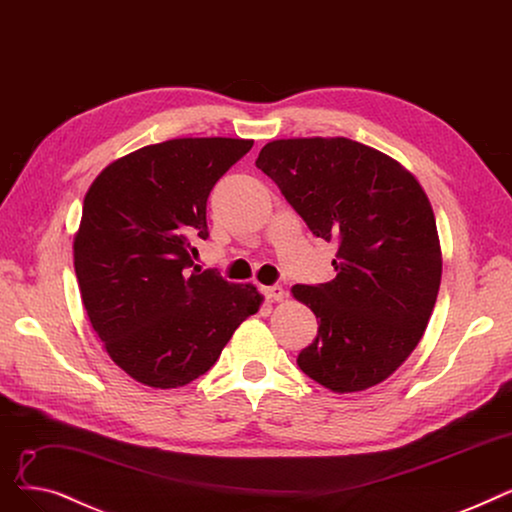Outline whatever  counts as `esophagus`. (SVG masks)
Here are the masks:
<instances>
[{
  "label": "esophagus",
  "instance_id": "esophagus-1",
  "mask_svg": "<svg viewBox=\"0 0 512 512\" xmlns=\"http://www.w3.org/2000/svg\"><path fill=\"white\" fill-rule=\"evenodd\" d=\"M262 294L266 296V300L271 302H281L285 298V289L281 285H271V287H264Z\"/></svg>",
  "mask_w": 512,
  "mask_h": 512
}]
</instances>
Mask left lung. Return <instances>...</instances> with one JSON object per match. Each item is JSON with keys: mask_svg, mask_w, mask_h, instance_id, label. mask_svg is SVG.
Masks as SVG:
<instances>
[{"mask_svg": "<svg viewBox=\"0 0 512 512\" xmlns=\"http://www.w3.org/2000/svg\"><path fill=\"white\" fill-rule=\"evenodd\" d=\"M256 166L316 237L339 243L333 281L291 287L319 319L298 367L335 394L385 381L421 342L442 281L423 187L394 158L346 137L277 139Z\"/></svg>", "mask_w": 512, "mask_h": 512, "instance_id": "obj_1", "label": "left lung"}]
</instances>
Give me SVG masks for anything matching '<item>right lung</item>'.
<instances>
[{"mask_svg": "<svg viewBox=\"0 0 512 512\" xmlns=\"http://www.w3.org/2000/svg\"><path fill=\"white\" fill-rule=\"evenodd\" d=\"M252 139L185 137L131 152L91 183L75 235V273L93 331L135 381L170 389L221 356L262 296L193 269L206 202Z\"/></svg>", "mask_w": 512, "mask_h": 512, "instance_id": "right-lung-1", "label": "right lung"}]
</instances>
